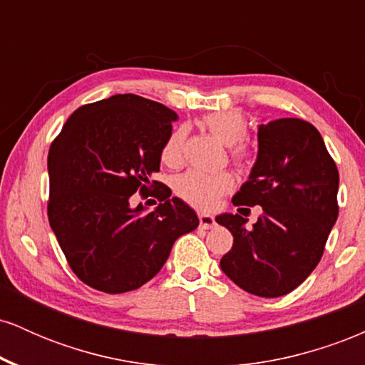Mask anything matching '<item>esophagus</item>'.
<instances>
[{
    "label": "esophagus",
    "mask_w": 365,
    "mask_h": 365,
    "mask_svg": "<svg viewBox=\"0 0 365 365\" xmlns=\"http://www.w3.org/2000/svg\"><path fill=\"white\" fill-rule=\"evenodd\" d=\"M199 225H200V228L211 230L216 226V221L211 215H199Z\"/></svg>",
    "instance_id": "obj_1"
}]
</instances>
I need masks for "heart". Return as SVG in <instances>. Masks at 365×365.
<instances>
[{"instance_id": "heart-1", "label": "heart", "mask_w": 365, "mask_h": 365, "mask_svg": "<svg viewBox=\"0 0 365 365\" xmlns=\"http://www.w3.org/2000/svg\"><path fill=\"white\" fill-rule=\"evenodd\" d=\"M204 125L217 140L225 145H233L232 159L238 166L245 163V150L238 148L247 135V120L240 111L223 110L209 113L204 116ZM183 142H185V128H177L170 133L161 149V161L166 166H178L183 158ZM233 187V177L228 171H216V173H202V171H185L173 180V190L180 199L185 200L197 209H212Z\"/></svg>"}]
</instances>
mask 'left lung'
<instances>
[{
    "instance_id": "8db88e82",
    "label": "left lung",
    "mask_w": 365,
    "mask_h": 365,
    "mask_svg": "<svg viewBox=\"0 0 365 365\" xmlns=\"http://www.w3.org/2000/svg\"><path fill=\"white\" fill-rule=\"evenodd\" d=\"M257 159L233 195L235 206H261L252 226L232 212L216 216L233 235L221 271L242 290L282 297L312 273L338 217V168L317 128L279 118L257 128Z\"/></svg>"
}]
</instances>
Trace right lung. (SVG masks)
Instances as JSON below:
<instances>
[{
  "label": "right lung",
  "instance_id": "1",
  "mask_svg": "<svg viewBox=\"0 0 365 365\" xmlns=\"http://www.w3.org/2000/svg\"><path fill=\"white\" fill-rule=\"evenodd\" d=\"M178 115L135 94L86 104L66 120L48 154V217L70 267L104 293L137 290L153 279L175 240L199 226L188 204L159 182L161 149ZM156 195L153 212L129 199Z\"/></svg>",
  "mask_w": 365,
  "mask_h": 365
}]
</instances>
